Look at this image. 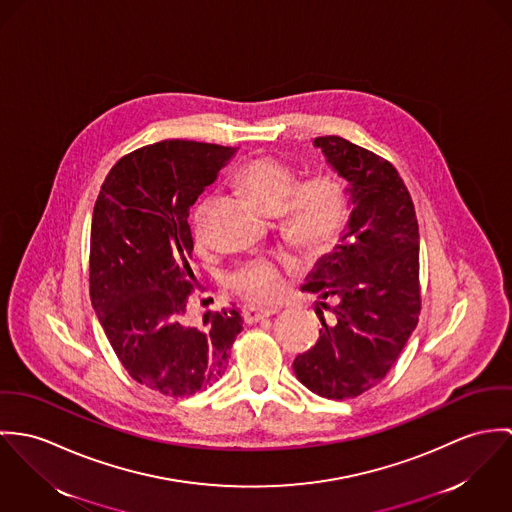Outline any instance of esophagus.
Here are the masks:
<instances>
[{
  "label": "esophagus",
  "mask_w": 512,
  "mask_h": 512,
  "mask_svg": "<svg viewBox=\"0 0 512 512\" xmlns=\"http://www.w3.org/2000/svg\"><path fill=\"white\" fill-rule=\"evenodd\" d=\"M275 314H277V310H263V308H253V306L243 310V318H245L247 324H257V322H261L265 318H271Z\"/></svg>",
  "instance_id": "34e87169"
}]
</instances>
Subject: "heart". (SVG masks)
I'll list each match as a JSON object with an SVG mask.
<instances>
[{
    "mask_svg": "<svg viewBox=\"0 0 512 512\" xmlns=\"http://www.w3.org/2000/svg\"><path fill=\"white\" fill-rule=\"evenodd\" d=\"M237 186L267 214L284 212L288 239L308 255L328 251L340 239L349 220V194L340 176L320 172L298 182V174L283 161L261 155L247 161L235 176ZM206 206L194 214L202 231ZM229 284L255 304H273L283 294L284 277L271 261H253L239 267Z\"/></svg>",
    "mask_w": 512,
    "mask_h": 512,
    "instance_id": "1",
    "label": "heart"
}]
</instances>
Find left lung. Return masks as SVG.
Segmentation results:
<instances>
[{"label": "left lung", "instance_id": "obj_1", "mask_svg": "<svg viewBox=\"0 0 512 512\" xmlns=\"http://www.w3.org/2000/svg\"><path fill=\"white\" fill-rule=\"evenodd\" d=\"M314 145L349 182L351 214L340 245L302 284L332 320L316 308L320 338L292 369L312 393L343 400L385 379L418 324L420 237L412 198L389 161L338 135L316 137ZM326 297L339 304L328 307Z\"/></svg>", "mask_w": 512, "mask_h": 512}]
</instances>
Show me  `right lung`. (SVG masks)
Here are the masks:
<instances>
[{"instance_id":"obj_1","label":"right lung","mask_w":512,"mask_h":512,"mask_svg":"<svg viewBox=\"0 0 512 512\" xmlns=\"http://www.w3.org/2000/svg\"><path fill=\"white\" fill-rule=\"evenodd\" d=\"M235 149L167 139L121 157L90 233V298L125 371L169 397L212 387L243 330L235 308L186 318L196 277L188 212Z\"/></svg>"}]
</instances>
